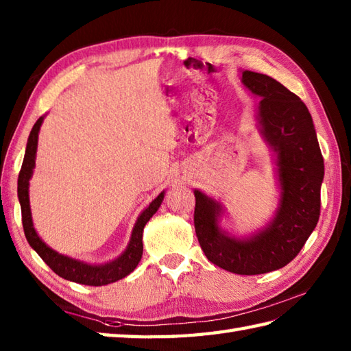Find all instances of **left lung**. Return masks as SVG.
Segmentation results:
<instances>
[{"mask_svg":"<svg viewBox=\"0 0 351 351\" xmlns=\"http://www.w3.org/2000/svg\"><path fill=\"white\" fill-rule=\"evenodd\" d=\"M241 83L261 99L258 130L273 152L279 202L271 220L250 235L221 228L225 206L195 190V228L205 256L237 274H263L291 263L319 217L324 161L312 116L299 96L264 73L240 71Z\"/></svg>","mask_w":351,"mask_h":351,"instance_id":"left-lung-1","label":"left lung"}]
</instances>
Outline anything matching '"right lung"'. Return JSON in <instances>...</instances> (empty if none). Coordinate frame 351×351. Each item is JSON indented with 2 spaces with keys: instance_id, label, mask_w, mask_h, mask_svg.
Segmentation results:
<instances>
[{
  "instance_id": "1",
  "label": "right lung",
  "mask_w": 351,
  "mask_h": 351,
  "mask_svg": "<svg viewBox=\"0 0 351 351\" xmlns=\"http://www.w3.org/2000/svg\"><path fill=\"white\" fill-rule=\"evenodd\" d=\"M45 116H40L34 123L32 132L28 136L24 162L19 171L18 178V199L21 204L22 213V225H24V232L28 244L37 252L45 263L52 268V271L57 273L60 278L83 283V285L90 287H102L108 285L123 279L134 271L140 263L141 255H143V229L146 223L152 219V215L158 211L166 191H161L149 206H146L137 217L136 225L132 228L130 243L126 249L116 259L108 261L106 264H88L84 261L66 256L63 253H58L45 243L39 234L36 232L32 217V208H29V180L33 176V170L36 167V152H37V140H39V131L43 123Z\"/></svg>"
}]
</instances>
